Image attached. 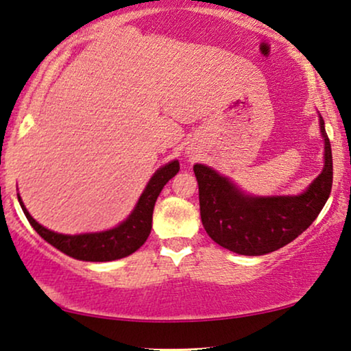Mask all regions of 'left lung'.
<instances>
[{
    "label": "left lung",
    "mask_w": 351,
    "mask_h": 351,
    "mask_svg": "<svg viewBox=\"0 0 351 351\" xmlns=\"http://www.w3.org/2000/svg\"><path fill=\"white\" fill-rule=\"evenodd\" d=\"M319 132L323 170L298 195L246 194L229 176L208 165H194L202 224L213 241L237 254L263 256L291 243L317 219L332 187V152L322 116Z\"/></svg>",
    "instance_id": "obj_1"
}]
</instances>
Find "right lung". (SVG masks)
<instances>
[{
    "mask_svg": "<svg viewBox=\"0 0 351 351\" xmlns=\"http://www.w3.org/2000/svg\"><path fill=\"white\" fill-rule=\"evenodd\" d=\"M180 171V162L176 159L162 165L143 191L138 199L135 208L127 216V219L121 224L108 230L101 232H87V234H58L51 229L41 226L23 205L21 195L17 194L19 204H21L23 213H25L28 223L34 230L43 237L47 243L65 253L70 258L87 263H108V261L122 259L125 256L135 253L140 246L145 245L147 237L151 234L152 227V211L157 197L164 186Z\"/></svg>",
    "mask_w": 351,
    "mask_h": 351,
    "instance_id": "add662e5",
    "label": "right lung"
}]
</instances>
